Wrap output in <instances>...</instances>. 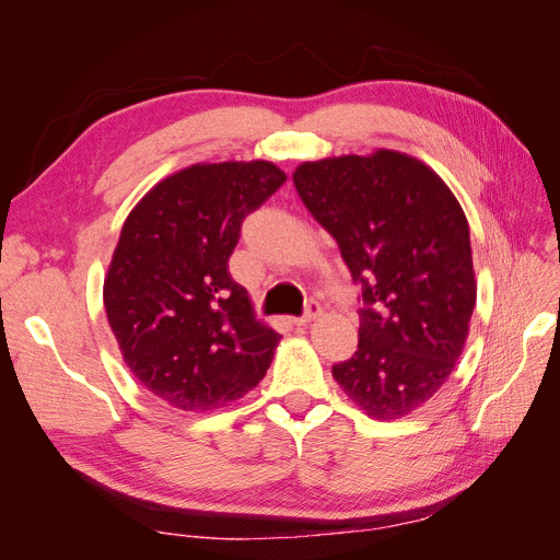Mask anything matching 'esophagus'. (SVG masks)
I'll return each mask as SVG.
<instances>
[{
  "label": "esophagus",
  "instance_id": "esophagus-1",
  "mask_svg": "<svg viewBox=\"0 0 560 560\" xmlns=\"http://www.w3.org/2000/svg\"><path fill=\"white\" fill-rule=\"evenodd\" d=\"M322 315V306H319V301H308V306H306V311H303V315H299V317H294L292 322L296 327H301V325H308V322H313L315 317H319Z\"/></svg>",
  "mask_w": 560,
  "mask_h": 560
}]
</instances>
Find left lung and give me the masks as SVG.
<instances>
[{"label": "left lung", "instance_id": "left-lung-1", "mask_svg": "<svg viewBox=\"0 0 560 560\" xmlns=\"http://www.w3.org/2000/svg\"><path fill=\"white\" fill-rule=\"evenodd\" d=\"M294 186L360 284V343L331 366L336 383L371 418L411 413L448 381L477 303L460 202L387 149L303 163Z\"/></svg>", "mask_w": 560, "mask_h": 560}]
</instances>
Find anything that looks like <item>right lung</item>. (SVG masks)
Returning a JSON list of instances; mask_svg holds the SVG:
<instances>
[{
  "label": "right lung",
  "mask_w": 560,
  "mask_h": 560,
  "mask_svg": "<svg viewBox=\"0 0 560 560\" xmlns=\"http://www.w3.org/2000/svg\"><path fill=\"white\" fill-rule=\"evenodd\" d=\"M287 175L268 161L191 165L159 182L121 229L105 311L138 381L184 411L243 397L280 334L257 322L229 273L245 217Z\"/></svg>",
  "instance_id": "1"
}]
</instances>
